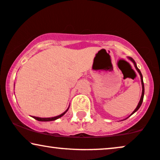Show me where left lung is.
I'll use <instances>...</instances> for the list:
<instances>
[{
    "instance_id": "8db88e82",
    "label": "left lung",
    "mask_w": 160,
    "mask_h": 160,
    "mask_svg": "<svg viewBox=\"0 0 160 160\" xmlns=\"http://www.w3.org/2000/svg\"><path fill=\"white\" fill-rule=\"evenodd\" d=\"M129 59H130L131 61H132L133 62H134V66H135V68H136V69L137 70V72H139V75H140V77H141V82H142V96H141V98H140V100H139V103H138V106H137V108H136V109H135V110L134 111V112H133V113L131 114H134V112H136L137 110H138V109L139 108V107L141 106V105H142V101H143V98H144V92H145V88H144V83H143V80H142V73H141V72H140V70L138 68H137V64H136V62H135V61L134 60L132 59V58H129Z\"/></svg>"
}]
</instances>
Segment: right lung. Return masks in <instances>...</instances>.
I'll return each instance as SVG.
<instances>
[{
    "label": "right lung",
    "mask_w": 160,
    "mask_h": 160,
    "mask_svg": "<svg viewBox=\"0 0 160 160\" xmlns=\"http://www.w3.org/2000/svg\"><path fill=\"white\" fill-rule=\"evenodd\" d=\"M67 110L65 112H63L62 114H61L60 115H59V116H57V117H48V118H41V117H33V118H35V120H37L38 121H44V122H46V121H52V120H57V119L60 118V117H61L62 116H63L64 114H66V112L68 111Z\"/></svg>",
    "instance_id": "obj_1"
}]
</instances>
